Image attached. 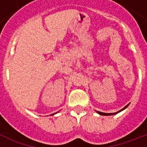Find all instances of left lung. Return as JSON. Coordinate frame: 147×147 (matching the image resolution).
<instances>
[{
  "label": "left lung",
  "mask_w": 147,
  "mask_h": 147,
  "mask_svg": "<svg viewBox=\"0 0 147 147\" xmlns=\"http://www.w3.org/2000/svg\"><path fill=\"white\" fill-rule=\"evenodd\" d=\"M128 105H126V106H125V107H124V108H123V109H121V110H119V111H118L117 113H102V112H99V111H97V113H98L99 114V115H114V114H116V113H118L121 112V111H122V110H124V109H126V108H127V107H128Z\"/></svg>",
  "instance_id": "obj_1"
}]
</instances>
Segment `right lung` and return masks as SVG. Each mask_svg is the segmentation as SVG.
<instances>
[{
    "label": "right lung",
    "instance_id": "add662e5",
    "mask_svg": "<svg viewBox=\"0 0 147 147\" xmlns=\"http://www.w3.org/2000/svg\"><path fill=\"white\" fill-rule=\"evenodd\" d=\"M56 113H54V114H52V115H54V114H56Z\"/></svg>",
    "mask_w": 147,
    "mask_h": 147
}]
</instances>
